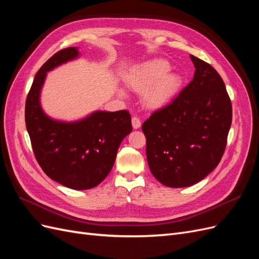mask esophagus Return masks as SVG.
Wrapping results in <instances>:
<instances>
[{
	"mask_svg": "<svg viewBox=\"0 0 259 259\" xmlns=\"http://www.w3.org/2000/svg\"><path fill=\"white\" fill-rule=\"evenodd\" d=\"M132 125H133V128H139L140 126H142V122H140V120L138 119L137 116H133L132 117Z\"/></svg>",
	"mask_w": 259,
	"mask_h": 259,
	"instance_id": "esophagus-1",
	"label": "esophagus"
}]
</instances>
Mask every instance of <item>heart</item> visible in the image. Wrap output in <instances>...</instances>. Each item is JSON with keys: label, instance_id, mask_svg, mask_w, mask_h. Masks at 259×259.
Here are the masks:
<instances>
[{"label": "heart", "instance_id": "1", "mask_svg": "<svg viewBox=\"0 0 259 259\" xmlns=\"http://www.w3.org/2000/svg\"><path fill=\"white\" fill-rule=\"evenodd\" d=\"M169 69L170 64L165 59L147 61L130 74L127 84L133 91L145 93L144 103L148 108H163L176 97L183 83L180 75ZM120 94L125 95L123 91Z\"/></svg>", "mask_w": 259, "mask_h": 259}]
</instances>
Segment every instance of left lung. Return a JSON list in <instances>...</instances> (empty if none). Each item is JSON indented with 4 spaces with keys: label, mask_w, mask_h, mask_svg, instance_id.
<instances>
[{
    "label": "left lung",
    "mask_w": 259,
    "mask_h": 259,
    "mask_svg": "<svg viewBox=\"0 0 259 259\" xmlns=\"http://www.w3.org/2000/svg\"><path fill=\"white\" fill-rule=\"evenodd\" d=\"M192 81L143 124L152 175L171 188L189 187L213 170L227 145L232 107L225 83L207 62L190 55Z\"/></svg>",
    "instance_id": "obj_1"
}]
</instances>
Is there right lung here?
<instances>
[{"label": "right lung", "mask_w": 259, "mask_h": 259, "mask_svg": "<svg viewBox=\"0 0 259 259\" xmlns=\"http://www.w3.org/2000/svg\"><path fill=\"white\" fill-rule=\"evenodd\" d=\"M79 56L76 48L64 49L40 68L27 96L25 117L33 153L44 173L70 189L86 190L110 173L117 149L133 127L126 110L95 111L74 122L45 114L40 95L46 73Z\"/></svg>", "instance_id": "obj_1"}]
</instances>
